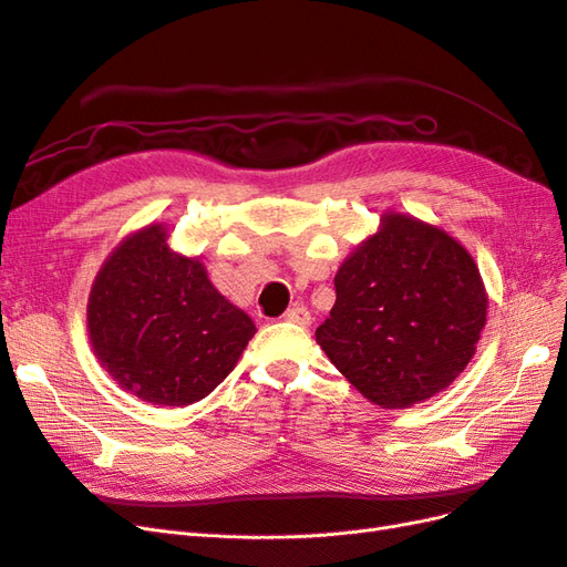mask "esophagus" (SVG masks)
<instances>
[{
	"label": "esophagus",
	"mask_w": 567,
	"mask_h": 567,
	"mask_svg": "<svg viewBox=\"0 0 567 567\" xmlns=\"http://www.w3.org/2000/svg\"><path fill=\"white\" fill-rule=\"evenodd\" d=\"M284 319L290 321V323H300V326H310L312 323V315H310V310H307L305 305L290 307V310H286Z\"/></svg>",
	"instance_id": "34e87169"
}]
</instances>
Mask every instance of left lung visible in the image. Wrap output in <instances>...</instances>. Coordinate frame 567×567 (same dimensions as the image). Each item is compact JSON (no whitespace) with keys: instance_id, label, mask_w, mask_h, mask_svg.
<instances>
[{"instance_id":"1","label":"left lung","mask_w":567,"mask_h":567,"mask_svg":"<svg viewBox=\"0 0 567 567\" xmlns=\"http://www.w3.org/2000/svg\"><path fill=\"white\" fill-rule=\"evenodd\" d=\"M336 305L317 342L336 369L383 409L433 398L466 369L487 321V296L468 250L406 215L336 274Z\"/></svg>"}]
</instances>
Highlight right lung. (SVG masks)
Instances as JSON below:
<instances>
[{
  "label": "right lung",
  "instance_id": "right-lung-1",
  "mask_svg": "<svg viewBox=\"0 0 567 567\" xmlns=\"http://www.w3.org/2000/svg\"><path fill=\"white\" fill-rule=\"evenodd\" d=\"M165 238L163 227H146L113 250L92 286L87 326L120 388L151 404L186 406L227 379L255 323Z\"/></svg>",
  "mask_w": 567,
  "mask_h": 567
}]
</instances>
